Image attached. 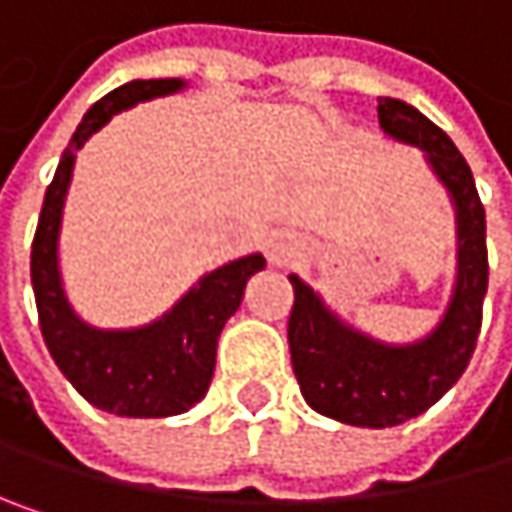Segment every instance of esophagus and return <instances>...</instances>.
I'll use <instances>...</instances> for the list:
<instances>
[{"label":"esophagus","mask_w":512,"mask_h":512,"mask_svg":"<svg viewBox=\"0 0 512 512\" xmlns=\"http://www.w3.org/2000/svg\"><path fill=\"white\" fill-rule=\"evenodd\" d=\"M302 249H305V243L296 234H284V231L272 234L269 243H266V255H269L272 263H287V260L302 255Z\"/></svg>","instance_id":"1"}]
</instances>
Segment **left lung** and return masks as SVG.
<instances>
[{
  "label": "left lung",
  "instance_id": "1",
  "mask_svg": "<svg viewBox=\"0 0 512 512\" xmlns=\"http://www.w3.org/2000/svg\"><path fill=\"white\" fill-rule=\"evenodd\" d=\"M379 127L388 139L424 151L448 189L457 216V281L436 329L412 344H385L341 320L299 275L287 341L305 403L341 424L385 430L427 412L468 367L489 284L486 213L457 145L415 106L379 97Z\"/></svg>",
  "mask_w": 512,
  "mask_h": 512
}]
</instances>
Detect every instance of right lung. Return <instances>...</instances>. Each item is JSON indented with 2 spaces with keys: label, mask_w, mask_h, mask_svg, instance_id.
I'll return each instance as SVG.
<instances>
[{
  "label": "right lung",
  "mask_w": 512,
  "mask_h": 512,
  "mask_svg": "<svg viewBox=\"0 0 512 512\" xmlns=\"http://www.w3.org/2000/svg\"><path fill=\"white\" fill-rule=\"evenodd\" d=\"M183 88V79H133L85 112L58 159L32 243V287L50 356L91 406L121 418L180 415L207 394L219 335L240 308L246 281L266 266L263 255L228 260L201 275L162 317L133 329H97L85 323L64 293L58 237L76 151L106 127L112 115Z\"/></svg>",
  "instance_id": "obj_1"
}]
</instances>
